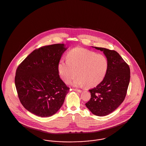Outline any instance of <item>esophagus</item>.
I'll return each instance as SVG.
<instances>
[{
  "mask_svg": "<svg viewBox=\"0 0 146 146\" xmlns=\"http://www.w3.org/2000/svg\"><path fill=\"white\" fill-rule=\"evenodd\" d=\"M73 90H74V91H76V92H82L81 90H78V89H73Z\"/></svg>",
  "mask_w": 146,
  "mask_h": 146,
  "instance_id": "1",
  "label": "esophagus"
}]
</instances>
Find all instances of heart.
I'll use <instances>...</instances> for the list:
<instances>
[{
  "label": "heart",
  "mask_w": 146,
  "mask_h": 146,
  "mask_svg": "<svg viewBox=\"0 0 146 146\" xmlns=\"http://www.w3.org/2000/svg\"><path fill=\"white\" fill-rule=\"evenodd\" d=\"M68 60H62L58 64V72L65 83H69L77 75L80 77L72 84L75 87H94L105 78L108 61L101 54L82 48L72 49L68 54Z\"/></svg>",
  "instance_id": "obj_1"
}]
</instances>
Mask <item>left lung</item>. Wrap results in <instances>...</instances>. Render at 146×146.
Wrapping results in <instances>:
<instances>
[{
  "label": "left lung",
  "instance_id": "obj_1",
  "mask_svg": "<svg viewBox=\"0 0 146 146\" xmlns=\"http://www.w3.org/2000/svg\"><path fill=\"white\" fill-rule=\"evenodd\" d=\"M93 48L103 51L108 61V69L102 81L89 90L91 97L86 106L95 115L106 116L124 100L129 83V66L116 51Z\"/></svg>",
  "mask_w": 146,
  "mask_h": 146
}]
</instances>
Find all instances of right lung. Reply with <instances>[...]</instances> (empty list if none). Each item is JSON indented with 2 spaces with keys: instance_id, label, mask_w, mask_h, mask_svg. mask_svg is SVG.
Returning a JSON list of instances; mask_svg holds the SVG:
<instances>
[{
  "instance_id": "obj_1",
  "label": "right lung",
  "mask_w": 146,
  "mask_h": 146,
  "mask_svg": "<svg viewBox=\"0 0 146 146\" xmlns=\"http://www.w3.org/2000/svg\"><path fill=\"white\" fill-rule=\"evenodd\" d=\"M64 44L36 49L18 66L15 85L23 107L40 117H49L63 105L69 91L59 76L58 64L66 50Z\"/></svg>"
}]
</instances>
